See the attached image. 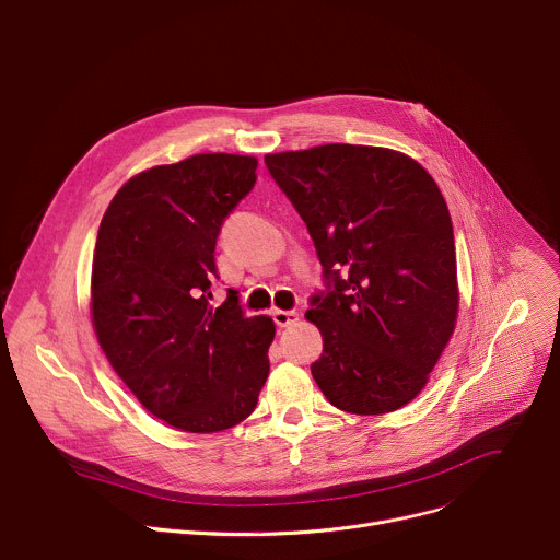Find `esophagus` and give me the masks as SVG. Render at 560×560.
<instances>
[{"mask_svg":"<svg viewBox=\"0 0 560 560\" xmlns=\"http://www.w3.org/2000/svg\"><path fill=\"white\" fill-rule=\"evenodd\" d=\"M272 319L279 328H288V326H294L299 322V313H294V311H275Z\"/></svg>","mask_w":560,"mask_h":560,"instance_id":"1","label":"esophagus"}]
</instances>
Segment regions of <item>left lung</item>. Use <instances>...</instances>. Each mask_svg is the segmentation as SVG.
I'll return each instance as SVG.
<instances>
[{"label": "left lung", "instance_id": "1", "mask_svg": "<svg viewBox=\"0 0 560 560\" xmlns=\"http://www.w3.org/2000/svg\"><path fill=\"white\" fill-rule=\"evenodd\" d=\"M266 165L324 266L326 292L306 313L324 339L317 386L346 413L401 409L427 386L460 301L440 187L384 147L319 144L268 154Z\"/></svg>", "mask_w": 560, "mask_h": 560}]
</instances>
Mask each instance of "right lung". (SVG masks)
<instances>
[{"mask_svg": "<svg viewBox=\"0 0 560 560\" xmlns=\"http://www.w3.org/2000/svg\"><path fill=\"white\" fill-rule=\"evenodd\" d=\"M257 159L196 154L127 180L97 230L91 322L144 409L187 433L232 429L257 409L275 322L214 308V247L257 183Z\"/></svg>", "mask_w": 560, "mask_h": 560, "instance_id": "add662e5", "label": "right lung"}]
</instances>
